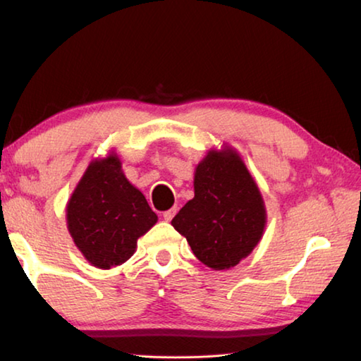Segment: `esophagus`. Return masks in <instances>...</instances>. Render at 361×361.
<instances>
[{
  "mask_svg": "<svg viewBox=\"0 0 361 361\" xmlns=\"http://www.w3.org/2000/svg\"><path fill=\"white\" fill-rule=\"evenodd\" d=\"M175 215H176V207H173V209H170V210L162 213V216H164V219H166V221H172Z\"/></svg>",
  "mask_w": 361,
  "mask_h": 361,
  "instance_id": "esophagus-1",
  "label": "esophagus"
}]
</instances>
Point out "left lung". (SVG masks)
Segmentation results:
<instances>
[{"mask_svg": "<svg viewBox=\"0 0 361 361\" xmlns=\"http://www.w3.org/2000/svg\"><path fill=\"white\" fill-rule=\"evenodd\" d=\"M264 224L259 189L232 149L207 154L195 170L194 199L172 219L195 258L215 271L234 267L252 253Z\"/></svg>", "mask_w": 361, "mask_h": 361, "instance_id": "8db88e82", "label": "left lung"}]
</instances>
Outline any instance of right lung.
<instances>
[{
	"label": "right lung",
	"instance_id": "obj_1",
	"mask_svg": "<svg viewBox=\"0 0 361 361\" xmlns=\"http://www.w3.org/2000/svg\"><path fill=\"white\" fill-rule=\"evenodd\" d=\"M70 234L90 264L109 269L126 262L135 252L138 237L156 224L157 216L145 195L109 154L85 170L66 207Z\"/></svg>",
	"mask_w": 361,
	"mask_h": 361
}]
</instances>
